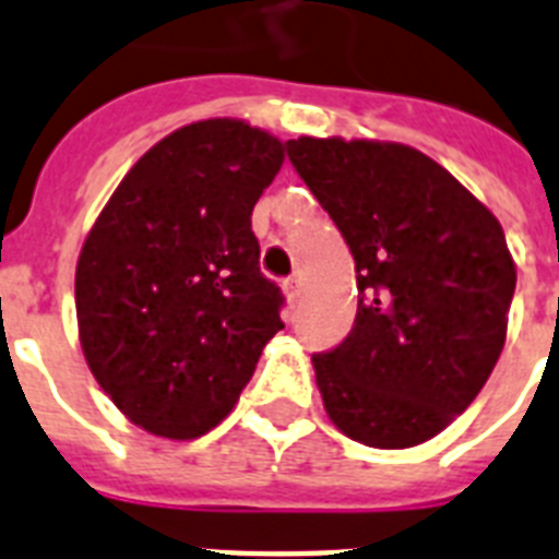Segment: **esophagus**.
Returning a JSON list of instances; mask_svg holds the SVG:
<instances>
[{
  "label": "esophagus",
  "mask_w": 559,
  "mask_h": 559,
  "mask_svg": "<svg viewBox=\"0 0 559 559\" xmlns=\"http://www.w3.org/2000/svg\"><path fill=\"white\" fill-rule=\"evenodd\" d=\"M284 295H287L289 307H298L301 304V281L298 278H287L284 281Z\"/></svg>",
  "instance_id": "obj_1"
}]
</instances>
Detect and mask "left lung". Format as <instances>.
<instances>
[{"label":"left lung","mask_w":559,"mask_h":559,"mask_svg":"<svg viewBox=\"0 0 559 559\" xmlns=\"http://www.w3.org/2000/svg\"><path fill=\"white\" fill-rule=\"evenodd\" d=\"M287 154L356 261V324L312 356L326 416L367 448L428 442L506 347L516 266L500 221L419 148L298 138Z\"/></svg>","instance_id":"obj_1"}]
</instances>
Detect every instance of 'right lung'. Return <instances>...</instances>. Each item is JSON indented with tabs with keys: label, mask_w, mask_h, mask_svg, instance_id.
<instances>
[{
	"label": "right lung",
	"mask_w": 559,
	"mask_h": 559,
	"mask_svg": "<svg viewBox=\"0 0 559 559\" xmlns=\"http://www.w3.org/2000/svg\"><path fill=\"white\" fill-rule=\"evenodd\" d=\"M284 143L235 117L189 122L122 177L76 261L80 347L131 425L198 439L233 413L284 321L252 209Z\"/></svg>",
	"instance_id": "obj_1"
}]
</instances>
